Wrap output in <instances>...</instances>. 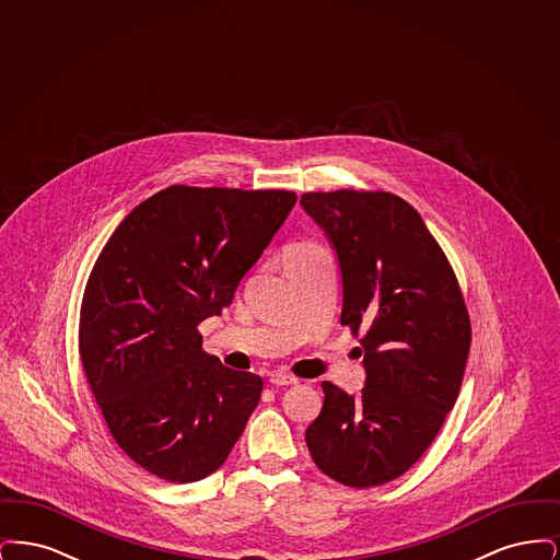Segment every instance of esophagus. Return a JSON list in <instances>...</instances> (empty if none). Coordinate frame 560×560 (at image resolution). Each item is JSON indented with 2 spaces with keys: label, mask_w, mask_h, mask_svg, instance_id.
<instances>
[{
  "label": "esophagus",
  "mask_w": 560,
  "mask_h": 560,
  "mask_svg": "<svg viewBox=\"0 0 560 560\" xmlns=\"http://www.w3.org/2000/svg\"><path fill=\"white\" fill-rule=\"evenodd\" d=\"M270 384L272 386H292V384H298V377H293L290 373H272L270 375Z\"/></svg>",
  "instance_id": "esophagus-1"
}]
</instances>
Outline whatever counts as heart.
<instances>
[{"instance_id": "b5f03b06", "label": "heart", "mask_w": 560, "mask_h": 560, "mask_svg": "<svg viewBox=\"0 0 560 560\" xmlns=\"http://www.w3.org/2000/svg\"><path fill=\"white\" fill-rule=\"evenodd\" d=\"M300 245H306V243H293L290 247H300ZM290 247H288V249H290Z\"/></svg>"}]
</instances>
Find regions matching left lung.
I'll use <instances>...</instances> for the list:
<instances>
[{
  "instance_id": "left-lung-1",
  "label": "left lung",
  "mask_w": 560,
  "mask_h": 560,
  "mask_svg": "<svg viewBox=\"0 0 560 560\" xmlns=\"http://www.w3.org/2000/svg\"><path fill=\"white\" fill-rule=\"evenodd\" d=\"M302 208L338 254L342 317L361 336L359 397L323 382L306 445L320 472L348 487L405 475L459 395L470 317L441 245L405 199L386 190L304 192Z\"/></svg>"
}]
</instances>
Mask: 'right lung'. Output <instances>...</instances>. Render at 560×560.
Returning a JSON list of instances; mask_svg holds the SVG:
<instances>
[{"instance_id": "1", "label": "right lung", "mask_w": 560, "mask_h": 560, "mask_svg": "<svg viewBox=\"0 0 560 560\" xmlns=\"http://www.w3.org/2000/svg\"><path fill=\"white\" fill-rule=\"evenodd\" d=\"M281 188H163L108 237L81 300L80 354L110 436L170 482L218 470L256 409L262 377L201 345L295 203Z\"/></svg>"}]
</instances>
